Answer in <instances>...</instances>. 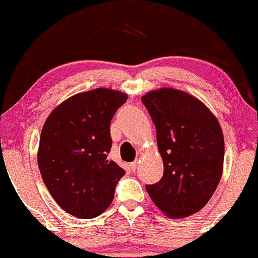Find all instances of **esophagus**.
I'll return each mask as SVG.
<instances>
[{
    "label": "esophagus",
    "mask_w": 258,
    "mask_h": 258,
    "mask_svg": "<svg viewBox=\"0 0 258 258\" xmlns=\"http://www.w3.org/2000/svg\"><path fill=\"white\" fill-rule=\"evenodd\" d=\"M138 165H139V161L135 160V161H133L132 164H130V168H132L133 171H135V170L138 169Z\"/></svg>",
    "instance_id": "34e87169"
}]
</instances>
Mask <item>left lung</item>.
<instances>
[{
    "instance_id": "obj_1",
    "label": "left lung",
    "mask_w": 258,
    "mask_h": 258,
    "mask_svg": "<svg viewBox=\"0 0 258 258\" xmlns=\"http://www.w3.org/2000/svg\"><path fill=\"white\" fill-rule=\"evenodd\" d=\"M142 102L156 128L164 163L159 182L147 185L156 206L171 219L200 211L214 195L224 170L221 125L201 100L182 90L148 92Z\"/></svg>"
}]
</instances>
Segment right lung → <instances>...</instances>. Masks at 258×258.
Returning <instances> with one entry per match:
<instances>
[{
    "label": "right lung",
    "mask_w": 258,
    "mask_h": 258,
    "mask_svg": "<svg viewBox=\"0 0 258 258\" xmlns=\"http://www.w3.org/2000/svg\"><path fill=\"white\" fill-rule=\"evenodd\" d=\"M128 94L109 88L78 93L54 108L44 121L37 161L55 203L79 219H93L113 201L125 171L108 160L110 120Z\"/></svg>",
    "instance_id": "obj_1"
}]
</instances>
